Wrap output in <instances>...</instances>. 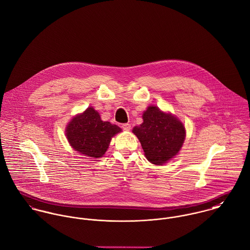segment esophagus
I'll use <instances>...</instances> for the list:
<instances>
[{
  "mask_svg": "<svg viewBox=\"0 0 250 250\" xmlns=\"http://www.w3.org/2000/svg\"><path fill=\"white\" fill-rule=\"evenodd\" d=\"M121 127H122L124 130H129L130 127H131V125H130L129 124H123Z\"/></svg>",
  "mask_w": 250,
  "mask_h": 250,
  "instance_id": "1",
  "label": "esophagus"
}]
</instances>
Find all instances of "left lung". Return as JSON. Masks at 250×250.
Returning a JSON list of instances; mask_svg holds the SVG:
<instances>
[{
	"instance_id": "left-lung-1",
	"label": "left lung",
	"mask_w": 250,
	"mask_h": 250,
	"mask_svg": "<svg viewBox=\"0 0 250 250\" xmlns=\"http://www.w3.org/2000/svg\"><path fill=\"white\" fill-rule=\"evenodd\" d=\"M143 124L133 128L147 159L161 165L173 158L181 150L185 138L184 125L174 116L149 106L143 113Z\"/></svg>"
}]
</instances>
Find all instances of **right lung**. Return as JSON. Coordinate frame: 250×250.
<instances>
[{
    "mask_svg": "<svg viewBox=\"0 0 250 250\" xmlns=\"http://www.w3.org/2000/svg\"><path fill=\"white\" fill-rule=\"evenodd\" d=\"M121 130L118 125L101 121L99 112L89 107L70 121L65 132L74 150L97 158L105 153L111 138Z\"/></svg>",
    "mask_w": 250,
    "mask_h": 250,
    "instance_id": "1",
    "label": "right lung"
}]
</instances>
